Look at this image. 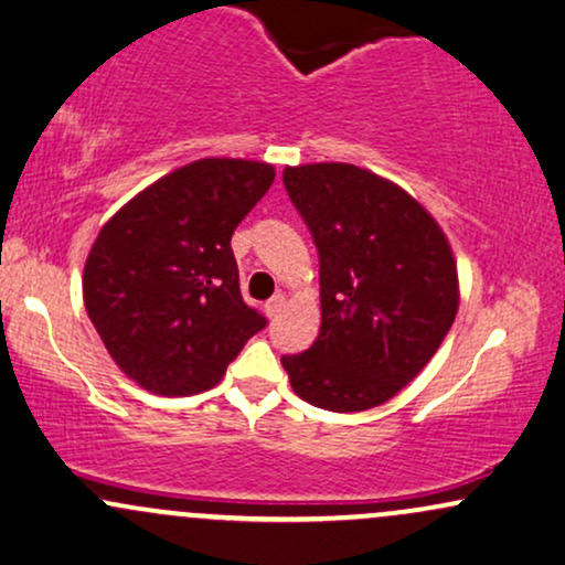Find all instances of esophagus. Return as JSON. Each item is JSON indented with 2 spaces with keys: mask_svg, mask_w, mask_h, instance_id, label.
Masks as SVG:
<instances>
[{
  "mask_svg": "<svg viewBox=\"0 0 565 565\" xmlns=\"http://www.w3.org/2000/svg\"><path fill=\"white\" fill-rule=\"evenodd\" d=\"M282 307H285V296L277 294V296H271L267 303H264V311H267L269 320H275V317L282 311Z\"/></svg>",
  "mask_w": 565,
  "mask_h": 565,
  "instance_id": "obj_1",
  "label": "esophagus"
}]
</instances>
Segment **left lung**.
<instances>
[{"mask_svg": "<svg viewBox=\"0 0 565 565\" xmlns=\"http://www.w3.org/2000/svg\"><path fill=\"white\" fill-rule=\"evenodd\" d=\"M320 250V335L282 356L290 386L330 413L388 402L452 328L457 264L436 218L399 184L351 163L282 171Z\"/></svg>", "mask_w": 565, "mask_h": 565, "instance_id": "8db88e82", "label": "left lung"}]
</instances>
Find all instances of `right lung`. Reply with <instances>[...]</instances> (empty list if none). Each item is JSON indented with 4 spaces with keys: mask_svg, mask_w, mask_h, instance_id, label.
Returning a JSON list of instances; mask_svg holds the SVG:
<instances>
[{
    "mask_svg": "<svg viewBox=\"0 0 565 565\" xmlns=\"http://www.w3.org/2000/svg\"><path fill=\"white\" fill-rule=\"evenodd\" d=\"M271 182L269 163L203 158L152 182L99 230L84 264V307L142 388H214L267 324L243 301L230 241Z\"/></svg>",
    "mask_w": 565,
    "mask_h": 565,
    "instance_id": "right-lung-1",
    "label": "right lung"
}]
</instances>
